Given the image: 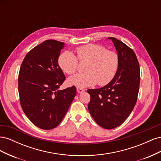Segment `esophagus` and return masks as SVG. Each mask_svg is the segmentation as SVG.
I'll list each match as a JSON object with an SVG mask.
<instances>
[{"label":"esophagus","mask_w":161,"mask_h":161,"mask_svg":"<svg viewBox=\"0 0 161 161\" xmlns=\"http://www.w3.org/2000/svg\"><path fill=\"white\" fill-rule=\"evenodd\" d=\"M76 90H77V92H79V93H82V92L85 91V89H82V88H79V87H78V88L76 89Z\"/></svg>","instance_id":"1"}]
</instances>
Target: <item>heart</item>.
<instances>
[{
  "label": "heart",
  "mask_w": 161,
  "mask_h": 161,
  "mask_svg": "<svg viewBox=\"0 0 161 161\" xmlns=\"http://www.w3.org/2000/svg\"><path fill=\"white\" fill-rule=\"evenodd\" d=\"M77 58L80 62H87L85 73L70 76L68 82L79 88H85L96 85H105L114 79L119 66V57L113 51L99 44H87L76 49ZM70 51L63 52L58 58V64L68 75L75 73L78 69V60Z\"/></svg>",
  "instance_id": "heart-1"
}]
</instances>
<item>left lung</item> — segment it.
<instances>
[{
  "instance_id": "left-lung-1",
  "label": "left lung",
  "mask_w": 161,
  "mask_h": 161,
  "mask_svg": "<svg viewBox=\"0 0 161 161\" xmlns=\"http://www.w3.org/2000/svg\"><path fill=\"white\" fill-rule=\"evenodd\" d=\"M114 43L119 57V66L114 78L100 89H89L88 109L97 124L114 129L128 118L137 101L140 86V66L134 52L116 38Z\"/></svg>"
}]
</instances>
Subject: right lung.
I'll return each instance as SVG.
<instances>
[{
    "mask_svg": "<svg viewBox=\"0 0 161 161\" xmlns=\"http://www.w3.org/2000/svg\"><path fill=\"white\" fill-rule=\"evenodd\" d=\"M64 43L46 40L27 53L18 79L20 103L31 122L43 130L60 124L76 94L75 86L59 90L65 75L58 65Z\"/></svg>",
    "mask_w": 161,
    "mask_h": 161,
    "instance_id": "obj_1",
    "label": "right lung"
}]
</instances>
